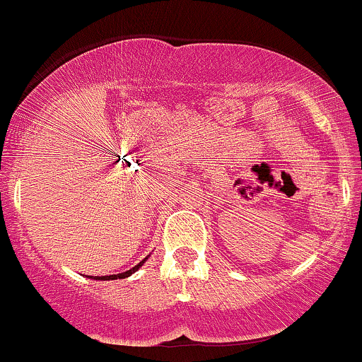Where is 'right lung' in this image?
<instances>
[{"label":"right lung","instance_id":"right-lung-1","mask_svg":"<svg viewBox=\"0 0 362 362\" xmlns=\"http://www.w3.org/2000/svg\"><path fill=\"white\" fill-rule=\"evenodd\" d=\"M147 259H148V257H145L144 261L138 262L136 266H133V268L127 269V272H124V273H117V275H108V276H96V279H94V280H117V279H127V276L133 275L134 272H138V269H140V266H144V262L147 261ZM89 279H93V276H89Z\"/></svg>","mask_w":362,"mask_h":362}]
</instances>
